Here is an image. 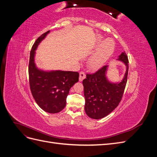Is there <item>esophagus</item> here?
<instances>
[{"instance_id": "obj_1", "label": "esophagus", "mask_w": 157, "mask_h": 157, "mask_svg": "<svg viewBox=\"0 0 157 157\" xmlns=\"http://www.w3.org/2000/svg\"><path fill=\"white\" fill-rule=\"evenodd\" d=\"M85 78H86V75H85L84 72H83V71H81L79 74V81L82 82Z\"/></svg>"}]
</instances>
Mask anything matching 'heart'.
I'll list each match as a JSON object with an SVG mask.
<instances>
[{"instance_id": "heart-1", "label": "heart", "mask_w": 157, "mask_h": 157, "mask_svg": "<svg viewBox=\"0 0 157 157\" xmlns=\"http://www.w3.org/2000/svg\"><path fill=\"white\" fill-rule=\"evenodd\" d=\"M115 43L113 40L107 39L103 41V38L99 36L95 46V50L97 51L88 61L90 69L92 71H97L101 68L113 53Z\"/></svg>"}]
</instances>
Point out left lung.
I'll return each mask as SVG.
<instances>
[{
    "mask_svg": "<svg viewBox=\"0 0 157 157\" xmlns=\"http://www.w3.org/2000/svg\"><path fill=\"white\" fill-rule=\"evenodd\" d=\"M117 60L126 66L124 78L120 82L114 83L107 77L108 65L103 66L94 74H87L83 80L85 98L84 110L86 115L94 119H100L107 116L119 104L124 94L128 72V59L125 52Z\"/></svg>",
    "mask_w": 157,
    "mask_h": 157,
    "instance_id": "1",
    "label": "left lung"
}]
</instances>
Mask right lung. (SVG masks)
I'll return each mask as SVG.
<instances>
[{"label":"right lung","instance_id":"right-lung-1","mask_svg":"<svg viewBox=\"0 0 157 157\" xmlns=\"http://www.w3.org/2000/svg\"><path fill=\"white\" fill-rule=\"evenodd\" d=\"M49 33L48 31L40 36L32 47L29 63V85L38 105L47 113H57L65 107L69 90L78 81L79 73L60 70L45 71L37 68L35 50Z\"/></svg>","mask_w":157,"mask_h":157}]
</instances>
